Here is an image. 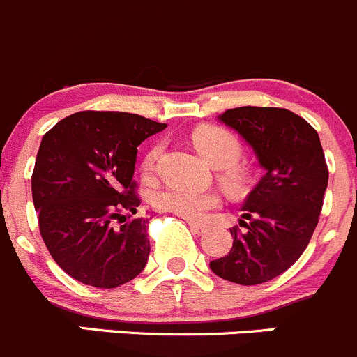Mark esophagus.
Returning <instances> with one entry per match:
<instances>
[{"mask_svg":"<svg viewBox=\"0 0 357 357\" xmlns=\"http://www.w3.org/2000/svg\"><path fill=\"white\" fill-rule=\"evenodd\" d=\"M189 227H190V230H192L194 234H197V235H201V234H204L206 230L209 229V225L208 223H197V222H192V220H189Z\"/></svg>","mask_w":357,"mask_h":357,"instance_id":"34e87169","label":"esophagus"}]
</instances>
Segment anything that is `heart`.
<instances>
[{
  "label": "heart",
  "mask_w": 357,
  "mask_h": 357,
  "mask_svg": "<svg viewBox=\"0 0 357 357\" xmlns=\"http://www.w3.org/2000/svg\"><path fill=\"white\" fill-rule=\"evenodd\" d=\"M192 144L199 151L201 156L208 161L211 167L223 168L222 180L232 190H241L248 180V170L238 167V158L242 156V146L232 132L222 127H211L203 125L192 132ZM161 142L154 144L142 161V170L146 174L153 172L158 158H160ZM151 203L160 211L174 213L187 220H201L209 209L220 204L218 194L211 190H192L183 187H167L153 194Z\"/></svg>",
  "instance_id": "1"
}]
</instances>
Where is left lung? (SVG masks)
Returning <instances> with one entry per match:
<instances>
[{"instance_id": "1", "label": "left lung", "mask_w": 357, "mask_h": 357, "mask_svg": "<svg viewBox=\"0 0 357 357\" xmlns=\"http://www.w3.org/2000/svg\"><path fill=\"white\" fill-rule=\"evenodd\" d=\"M248 142L264 175L242 204L232 249L209 263L213 273L241 285L270 282L307 248L321 213L328 168L318 132L285 108L242 106L218 116Z\"/></svg>"}]
</instances>
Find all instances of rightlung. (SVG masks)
Here are the masks:
<instances>
[{"label":"right lung","mask_w":357,"mask_h":357,"mask_svg":"<svg viewBox=\"0 0 357 357\" xmlns=\"http://www.w3.org/2000/svg\"><path fill=\"white\" fill-rule=\"evenodd\" d=\"M165 127L135 113L79 112L44 134L32 199L47 251L75 280L115 289L144 270L149 218L122 211L135 215L141 204L137 146Z\"/></svg>","instance_id":"obj_1"}]
</instances>
